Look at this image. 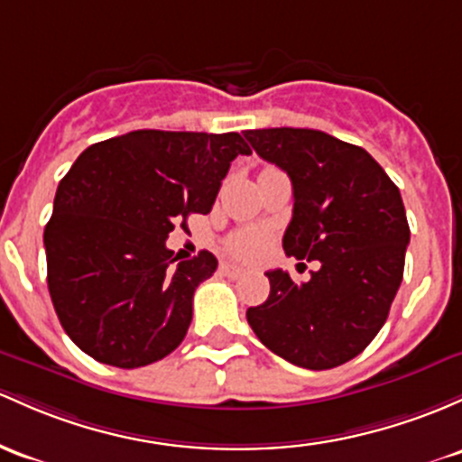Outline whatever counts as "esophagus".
<instances>
[{
    "label": "esophagus",
    "instance_id": "esophagus-1",
    "mask_svg": "<svg viewBox=\"0 0 462 462\" xmlns=\"http://www.w3.org/2000/svg\"><path fill=\"white\" fill-rule=\"evenodd\" d=\"M221 272L226 273L227 278H241L245 270L243 267H236V265H221Z\"/></svg>",
    "mask_w": 462,
    "mask_h": 462
}]
</instances>
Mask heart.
I'll return each mask as SVG.
<instances>
[{
	"mask_svg": "<svg viewBox=\"0 0 462 462\" xmlns=\"http://www.w3.org/2000/svg\"><path fill=\"white\" fill-rule=\"evenodd\" d=\"M227 247L236 258H243V261H252L263 252L265 247V235L258 230H241L227 241Z\"/></svg>",
	"mask_w": 462,
	"mask_h": 462,
	"instance_id": "obj_1",
	"label": "heart"
}]
</instances>
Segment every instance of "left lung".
Masks as SVG:
<instances>
[{
	"instance_id": "8db88e82",
	"label": "left lung",
	"mask_w": 462,
	"mask_h": 462,
	"mask_svg": "<svg viewBox=\"0 0 462 462\" xmlns=\"http://www.w3.org/2000/svg\"><path fill=\"white\" fill-rule=\"evenodd\" d=\"M245 138L291 180L287 256L320 261L307 282L267 272L270 298L247 309L278 357L327 371L357 357L386 322L403 278L410 227L402 192L362 146L316 129H254Z\"/></svg>"
}]
</instances>
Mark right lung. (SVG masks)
I'll return each mask as SVG.
<instances>
[{
  "instance_id": "add662e5",
  "label": "right lung",
  "mask_w": 462,
  "mask_h": 462,
  "mask_svg": "<svg viewBox=\"0 0 462 462\" xmlns=\"http://www.w3.org/2000/svg\"><path fill=\"white\" fill-rule=\"evenodd\" d=\"M250 153L239 134L140 129L79 155L43 245L54 311L80 351L140 368L180 346L217 258L204 250L175 265L166 239L192 212L212 210L230 162Z\"/></svg>"
}]
</instances>
